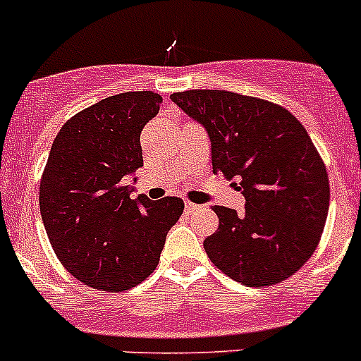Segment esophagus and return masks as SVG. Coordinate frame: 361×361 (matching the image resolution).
<instances>
[{
    "instance_id": "34e87169",
    "label": "esophagus",
    "mask_w": 361,
    "mask_h": 361,
    "mask_svg": "<svg viewBox=\"0 0 361 361\" xmlns=\"http://www.w3.org/2000/svg\"><path fill=\"white\" fill-rule=\"evenodd\" d=\"M199 206L195 204V202H190V201H185V212L187 213H192V212H195V209H197Z\"/></svg>"
}]
</instances>
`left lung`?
I'll list each match as a JSON object with an SVG mask.
<instances>
[{
    "mask_svg": "<svg viewBox=\"0 0 361 361\" xmlns=\"http://www.w3.org/2000/svg\"><path fill=\"white\" fill-rule=\"evenodd\" d=\"M171 100L208 132L213 173L236 178L245 195L243 213L213 206L219 229L204 240L209 261L247 288L295 275L316 252L330 206L326 166L305 127L279 104L224 90Z\"/></svg>",
    "mask_w": 361,
    "mask_h": 361,
    "instance_id": "1",
    "label": "left lung"
}]
</instances>
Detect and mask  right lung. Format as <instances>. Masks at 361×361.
<instances>
[{
    "mask_svg": "<svg viewBox=\"0 0 361 361\" xmlns=\"http://www.w3.org/2000/svg\"><path fill=\"white\" fill-rule=\"evenodd\" d=\"M162 97L128 92L70 118L56 135L40 180V213L52 250L70 275L107 293L153 274L180 197L130 199L123 178L142 166L141 132Z\"/></svg>",
    "mask_w": 361,
    "mask_h": 361,
    "instance_id": "1",
    "label": "right lung"
}]
</instances>
